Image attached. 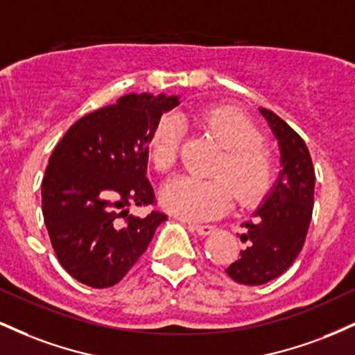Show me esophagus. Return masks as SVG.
Returning a JSON list of instances; mask_svg holds the SVG:
<instances>
[{
  "instance_id": "esophagus-1",
  "label": "esophagus",
  "mask_w": 355,
  "mask_h": 355,
  "mask_svg": "<svg viewBox=\"0 0 355 355\" xmlns=\"http://www.w3.org/2000/svg\"><path fill=\"white\" fill-rule=\"evenodd\" d=\"M189 229L195 230L200 235H210L211 232L215 230L214 225H209V223H189Z\"/></svg>"
}]
</instances>
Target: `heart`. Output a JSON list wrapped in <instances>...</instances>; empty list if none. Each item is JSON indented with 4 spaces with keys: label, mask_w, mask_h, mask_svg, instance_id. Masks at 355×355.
I'll use <instances>...</instances> for the list:
<instances>
[{
    "label": "heart",
    "mask_w": 355,
    "mask_h": 355,
    "mask_svg": "<svg viewBox=\"0 0 355 355\" xmlns=\"http://www.w3.org/2000/svg\"><path fill=\"white\" fill-rule=\"evenodd\" d=\"M207 132L223 146L214 170V180L180 177L168 182L162 190V205L168 214L183 220H207L222 215L234 202V191L240 203L262 198L270 189L274 164L270 153L260 144L257 126L242 113L230 107H214L182 115ZM183 138L182 121L166 115L155 125L148 138V153L158 173L172 172L180 155Z\"/></svg>",
    "instance_id": "heart-1"
}]
</instances>
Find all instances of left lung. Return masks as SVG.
<instances>
[{"mask_svg":"<svg viewBox=\"0 0 355 355\" xmlns=\"http://www.w3.org/2000/svg\"><path fill=\"white\" fill-rule=\"evenodd\" d=\"M267 118L280 145L282 172L275 187L242 227L240 237L247 247L227 267V274L243 285H262L282 275L302 250L313 209L315 172L307 145L294 128L266 108Z\"/></svg>","mask_w":355,"mask_h":355,"instance_id":"8db88e82","label":"left lung"}]
</instances>
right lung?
<instances>
[{"label":"right lung","instance_id":"obj_1","mask_svg":"<svg viewBox=\"0 0 355 355\" xmlns=\"http://www.w3.org/2000/svg\"><path fill=\"white\" fill-rule=\"evenodd\" d=\"M177 105V96H120L80 118L53 150L42 182L43 218L58 262L78 282H120L166 220L158 210L133 217L128 207L155 205L148 138Z\"/></svg>","mask_w":355,"mask_h":355}]
</instances>
